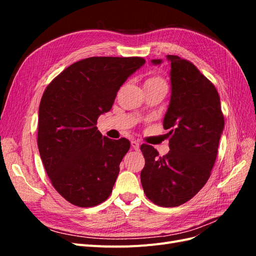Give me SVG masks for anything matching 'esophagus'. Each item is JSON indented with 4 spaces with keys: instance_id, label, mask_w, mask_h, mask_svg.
Instances as JSON below:
<instances>
[{
    "instance_id": "1",
    "label": "esophagus",
    "mask_w": 256,
    "mask_h": 256,
    "mask_svg": "<svg viewBox=\"0 0 256 256\" xmlns=\"http://www.w3.org/2000/svg\"><path fill=\"white\" fill-rule=\"evenodd\" d=\"M131 146H132V148L134 150H140V144L136 141H131Z\"/></svg>"
}]
</instances>
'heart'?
I'll use <instances>...</instances> for the list:
<instances>
[{"instance_id": "heart-1", "label": "heart", "mask_w": 256, "mask_h": 256, "mask_svg": "<svg viewBox=\"0 0 256 256\" xmlns=\"http://www.w3.org/2000/svg\"><path fill=\"white\" fill-rule=\"evenodd\" d=\"M161 84L166 85L164 79L159 74H152L148 76L145 81V86H154V85H161Z\"/></svg>"}]
</instances>
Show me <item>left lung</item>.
Returning <instances> with one entry per match:
<instances>
[{"instance_id": "1", "label": "left lung", "mask_w": 256, "mask_h": 256, "mask_svg": "<svg viewBox=\"0 0 256 256\" xmlns=\"http://www.w3.org/2000/svg\"><path fill=\"white\" fill-rule=\"evenodd\" d=\"M171 62V102L164 120L170 152L160 157L143 144L145 166L141 184L154 204L176 207L204 187L214 166L224 127L220 97L214 85L190 60L168 56ZM160 64V60H152Z\"/></svg>"}]
</instances>
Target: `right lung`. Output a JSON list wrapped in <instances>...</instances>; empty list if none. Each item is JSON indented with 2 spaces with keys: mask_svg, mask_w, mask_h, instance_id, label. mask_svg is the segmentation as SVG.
<instances>
[{
  "mask_svg": "<svg viewBox=\"0 0 256 256\" xmlns=\"http://www.w3.org/2000/svg\"><path fill=\"white\" fill-rule=\"evenodd\" d=\"M144 63L138 56L88 58L46 88L38 113V150L54 189L72 205L96 206L112 193L130 142L102 136L97 120L111 110L122 83Z\"/></svg>",
  "mask_w": 256,
  "mask_h": 256,
  "instance_id": "obj_1",
  "label": "right lung"
}]
</instances>
